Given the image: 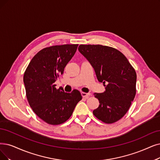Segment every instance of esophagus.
<instances>
[{"instance_id": "obj_1", "label": "esophagus", "mask_w": 160, "mask_h": 160, "mask_svg": "<svg viewBox=\"0 0 160 160\" xmlns=\"http://www.w3.org/2000/svg\"><path fill=\"white\" fill-rule=\"evenodd\" d=\"M81 95H82V97H83V98H88L91 95V93H86V92H81Z\"/></svg>"}]
</instances>
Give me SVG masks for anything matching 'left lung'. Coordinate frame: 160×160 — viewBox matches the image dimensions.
I'll return each mask as SVG.
<instances>
[{
  "mask_svg": "<svg viewBox=\"0 0 160 160\" xmlns=\"http://www.w3.org/2000/svg\"><path fill=\"white\" fill-rule=\"evenodd\" d=\"M79 52L91 63L98 80L105 86L102 93H94L99 106L94 116L105 123H113L129 110L136 94L137 73L118 50L100 44H81Z\"/></svg>",
  "mask_w": 160,
  "mask_h": 160,
  "instance_id": "1",
  "label": "left lung"
}]
</instances>
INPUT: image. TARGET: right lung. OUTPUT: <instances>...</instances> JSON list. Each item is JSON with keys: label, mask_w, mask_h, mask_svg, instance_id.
<instances>
[{"label": "right lung", "mask_w": 160, "mask_h": 160, "mask_svg": "<svg viewBox=\"0 0 160 160\" xmlns=\"http://www.w3.org/2000/svg\"><path fill=\"white\" fill-rule=\"evenodd\" d=\"M78 47L77 44L44 48L34 56L25 69L23 82L29 104L37 116L48 124L66 122L82 99L78 90L68 93L56 88L54 84Z\"/></svg>", "instance_id": "1"}]
</instances>
